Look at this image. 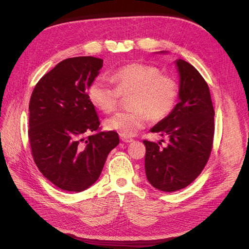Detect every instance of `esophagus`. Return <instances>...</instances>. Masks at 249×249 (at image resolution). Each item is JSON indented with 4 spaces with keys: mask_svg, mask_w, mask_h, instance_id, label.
I'll return each instance as SVG.
<instances>
[{
    "mask_svg": "<svg viewBox=\"0 0 249 249\" xmlns=\"http://www.w3.org/2000/svg\"><path fill=\"white\" fill-rule=\"evenodd\" d=\"M120 139H121L123 142H126V143H129V142H132V141H133L132 138L127 137V136H123V135H120Z\"/></svg>",
    "mask_w": 249,
    "mask_h": 249,
    "instance_id": "obj_1",
    "label": "esophagus"
}]
</instances>
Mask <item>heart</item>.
I'll return each instance as SVG.
<instances>
[{"instance_id": "b5f03b06", "label": "heart", "mask_w": 249, "mask_h": 249, "mask_svg": "<svg viewBox=\"0 0 249 249\" xmlns=\"http://www.w3.org/2000/svg\"><path fill=\"white\" fill-rule=\"evenodd\" d=\"M111 85L97 77L88 89V97L96 108L111 113L122 97H129V111L117 113L105 122L110 131L123 136L135 135L149 119L161 121L173 112L178 98V86L174 77L161 73L159 68L144 63H130L115 71Z\"/></svg>"}]
</instances>
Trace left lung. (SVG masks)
<instances>
[{
  "instance_id": "1",
  "label": "left lung",
  "mask_w": 249,
  "mask_h": 249,
  "mask_svg": "<svg viewBox=\"0 0 249 249\" xmlns=\"http://www.w3.org/2000/svg\"><path fill=\"white\" fill-rule=\"evenodd\" d=\"M179 102L151 132L168 136L161 143L143 140L146 147L145 173L150 184L163 192L189 186L202 173L213 148L215 111L208 84L189 62L178 59Z\"/></svg>"
}]
</instances>
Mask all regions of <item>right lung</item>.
Wrapping results in <instances>:
<instances>
[{
  "mask_svg": "<svg viewBox=\"0 0 249 249\" xmlns=\"http://www.w3.org/2000/svg\"><path fill=\"white\" fill-rule=\"evenodd\" d=\"M103 59L77 56L60 61L36 84L29 103L28 138L35 164L54 186L82 192L99 178L115 131L90 134L100 120L87 89Z\"/></svg>",
  "mask_w": 249,
  "mask_h": 249,
  "instance_id": "right-lung-1",
  "label": "right lung"
}]
</instances>
